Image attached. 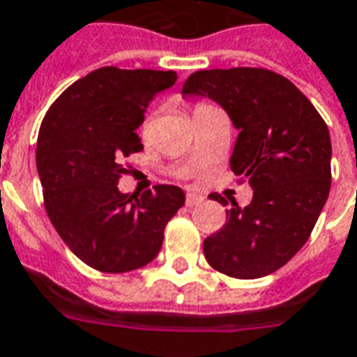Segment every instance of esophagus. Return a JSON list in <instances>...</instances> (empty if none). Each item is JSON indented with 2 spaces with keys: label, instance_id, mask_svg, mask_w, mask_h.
<instances>
[{
  "label": "esophagus",
  "instance_id": "esophagus-1",
  "mask_svg": "<svg viewBox=\"0 0 357 357\" xmlns=\"http://www.w3.org/2000/svg\"><path fill=\"white\" fill-rule=\"evenodd\" d=\"M204 202V197L202 195H197V192H187V199H185V204L189 206V208H192V206H199Z\"/></svg>",
  "mask_w": 357,
  "mask_h": 357
}]
</instances>
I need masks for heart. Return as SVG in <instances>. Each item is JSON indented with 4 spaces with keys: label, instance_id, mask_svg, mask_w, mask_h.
<instances>
[{
    "label": "heart",
    "instance_id": "obj_1",
    "mask_svg": "<svg viewBox=\"0 0 357 357\" xmlns=\"http://www.w3.org/2000/svg\"><path fill=\"white\" fill-rule=\"evenodd\" d=\"M208 107H210V105L197 104V105H195V109H192V115H199V113L206 112ZM145 130H147V121H144V125H142V132H145Z\"/></svg>",
    "mask_w": 357,
    "mask_h": 357
}]
</instances>
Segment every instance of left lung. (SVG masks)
I'll return each mask as SVG.
<instances>
[{"instance_id":"8db88e82","label":"left lung","mask_w":357,"mask_h":357,"mask_svg":"<svg viewBox=\"0 0 357 357\" xmlns=\"http://www.w3.org/2000/svg\"><path fill=\"white\" fill-rule=\"evenodd\" d=\"M181 92L225 109L238 130L231 170L253 189L245 208L231 199L223 229L204 240L206 261L240 280L278 271L305 245L329 197L327 125L289 79L263 68L195 71Z\"/></svg>"}]
</instances>
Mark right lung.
<instances>
[{
    "instance_id": "right-lung-1",
    "label": "right lung",
    "mask_w": 357,
    "mask_h": 357,
    "mask_svg": "<svg viewBox=\"0 0 357 357\" xmlns=\"http://www.w3.org/2000/svg\"><path fill=\"white\" fill-rule=\"evenodd\" d=\"M176 71H91L66 89L45 115L38 136L39 179L47 215L79 259L102 273H130L160 252L165 227L185 192L176 185L121 192L123 158L144 149L136 134L157 94Z\"/></svg>"
}]
</instances>
